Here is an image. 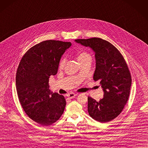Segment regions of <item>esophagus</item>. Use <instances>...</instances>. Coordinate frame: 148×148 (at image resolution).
<instances>
[{"label":"esophagus","instance_id":"1","mask_svg":"<svg viewBox=\"0 0 148 148\" xmlns=\"http://www.w3.org/2000/svg\"><path fill=\"white\" fill-rule=\"evenodd\" d=\"M77 95V94H75V93H73V92H71L70 94H68L67 95V97H68L69 98H70V99H73V98L75 97V96H76Z\"/></svg>","mask_w":148,"mask_h":148}]
</instances>
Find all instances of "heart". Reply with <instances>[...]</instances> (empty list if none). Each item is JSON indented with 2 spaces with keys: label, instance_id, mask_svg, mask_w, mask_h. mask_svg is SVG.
Returning a JSON list of instances; mask_svg holds the SVG:
<instances>
[{
  "label": "heart",
  "instance_id": "b5f03b06",
  "mask_svg": "<svg viewBox=\"0 0 148 148\" xmlns=\"http://www.w3.org/2000/svg\"><path fill=\"white\" fill-rule=\"evenodd\" d=\"M88 58H90V56L89 54H88V53L85 52H81L77 56L78 62H79L81 61H82L83 60H84ZM66 62V59L65 57H63V58H62L61 59H60V62H59V68H60V69H61V68H63L64 67V66H65Z\"/></svg>",
  "mask_w": 148,
  "mask_h": 148
}]
</instances>
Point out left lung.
Here are the masks:
<instances>
[{"label":"left lung","mask_w":148,"mask_h":148,"mask_svg":"<svg viewBox=\"0 0 148 148\" xmlns=\"http://www.w3.org/2000/svg\"><path fill=\"white\" fill-rule=\"evenodd\" d=\"M75 42L94 51L96 69L93 79L99 82L104 92L99 101L88 97L89 115L100 123L111 121L123 111L130 96L131 77L127 64L119 51L106 40L94 37Z\"/></svg>","instance_id":"8db88e82"}]
</instances>
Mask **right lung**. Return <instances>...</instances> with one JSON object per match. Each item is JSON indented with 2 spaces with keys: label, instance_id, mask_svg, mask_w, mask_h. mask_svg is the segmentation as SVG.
<instances>
[{
  "label": "right lung",
  "instance_id": "right-lung-1",
  "mask_svg": "<svg viewBox=\"0 0 148 148\" xmlns=\"http://www.w3.org/2000/svg\"><path fill=\"white\" fill-rule=\"evenodd\" d=\"M71 42L49 40L31 47L22 58L16 74V89L22 108L30 118L49 126L62 116L64 97L49 89V79L58 73L62 56Z\"/></svg>",
  "mask_w": 148,
  "mask_h": 148
}]
</instances>
